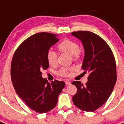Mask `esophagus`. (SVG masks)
<instances>
[{
    "mask_svg": "<svg viewBox=\"0 0 124 124\" xmlns=\"http://www.w3.org/2000/svg\"><path fill=\"white\" fill-rule=\"evenodd\" d=\"M65 84H66V85H69L71 84V82L69 81H65Z\"/></svg>",
    "mask_w": 124,
    "mask_h": 124,
    "instance_id": "1",
    "label": "esophagus"
}]
</instances>
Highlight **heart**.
I'll use <instances>...</instances> for the list:
<instances>
[{
	"label": "heart",
	"mask_w": 124,
	"mask_h": 124,
	"mask_svg": "<svg viewBox=\"0 0 124 124\" xmlns=\"http://www.w3.org/2000/svg\"><path fill=\"white\" fill-rule=\"evenodd\" d=\"M58 49L61 52H64L71 55L73 59L75 61L79 60L80 58V47L78 43L70 39H64L58 45ZM57 53L55 51L50 49L46 53V59L51 66H54L57 63ZM73 70V68H61L58 71V75L61 77H69L71 72Z\"/></svg>",
	"instance_id": "heart-1"
}]
</instances>
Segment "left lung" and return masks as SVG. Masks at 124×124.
Here are the masks:
<instances>
[{"label":"left lung","mask_w":124,"mask_h":124,"mask_svg":"<svg viewBox=\"0 0 124 124\" xmlns=\"http://www.w3.org/2000/svg\"><path fill=\"white\" fill-rule=\"evenodd\" d=\"M83 44L84 60L81 68L88 71L86 85L73 81L77 92L73 97L74 104L85 112H93L105 103L117 81L116 63L114 54L107 43L96 34L86 31L73 32Z\"/></svg>","instance_id":"8db88e82"}]
</instances>
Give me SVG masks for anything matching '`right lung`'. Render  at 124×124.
Masks as SVG:
<instances>
[{"instance_id": "obj_1", "label": "right lung", "mask_w": 124, "mask_h": 124, "mask_svg": "<svg viewBox=\"0 0 124 124\" xmlns=\"http://www.w3.org/2000/svg\"><path fill=\"white\" fill-rule=\"evenodd\" d=\"M59 41L57 35L39 32L20 44L11 63V80L19 97L31 109L39 114L53 109L65 86L63 81L51 83L42 77L43 70L49 67L46 53Z\"/></svg>"}]
</instances>
